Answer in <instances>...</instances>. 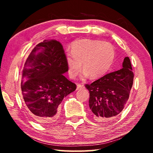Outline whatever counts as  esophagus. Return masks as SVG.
Masks as SVG:
<instances>
[{
	"mask_svg": "<svg viewBox=\"0 0 153 153\" xmlns=\"http://www.w3.org/2000/svg\"><path fill=\"white\" fill-rule=\"evenodd\" d=\"M83 88H84V86H83V85L80 84H77V90H82V89H83Z\"/></svg>",
	"mask_w": 153,
	"mask_h": 153,
	"instance_id": "34e87169",
	"label": "esophagus"
}]
</instances>
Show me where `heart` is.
Listing matches in <instances>:
<instances>
[{
	"label": "heart",
	"mask_w": 153,
	"mask_h": 153,
	"mask_svg": "<svg viewBox=\"0 0 153 153\" xmlns=\"http://www.w3.org/2000/svg\"><path fill=\"white\" fill-rule=\"evenodd\" d=\"M115 58V50L109 43L100 40L83 39L75 41L71 52L65 54L69 76L75 78L81 71L82 63L85 76L97 79L109 70Z\"/></svg>",
	"instance_id": "b5f03b06"
}]
</instances>
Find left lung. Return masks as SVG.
<instances>
[{
    "instance_id": "8db88e82",
    "label": "left lung",
    "mask_w": 153,
    "mask_h": 153,
    "mask_svg": "<svg viewBox=\"0 0 153 153\" xmlns=\"http://www.w3.org/2000/svg\"><path fill=\"white\" fill-rule=\"evenodd\" d=\"M133 80L131 62L126 56L120 70L86 85L90 92L89 107L95 120H108L121 112L129 98Z\"/></svg>"
}]
</instances>
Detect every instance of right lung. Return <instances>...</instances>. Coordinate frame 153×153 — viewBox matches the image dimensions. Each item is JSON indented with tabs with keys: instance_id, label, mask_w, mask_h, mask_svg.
I'll return each instance as SVG.
<instances>
[{
	"instance_id": "right-lung-1",
	"label": "right lung",
	"mask_w": 153,
	"mask_h": 153,
	"mask_svg": "<svg viewBox=\"0 0 153 153\" xmlns=\"http://www.w3.org/2000/svg\"><path fill=\"white\" fill-rule=\"evenodd\" d=\"M67 71L63 46L56 40H44L28 56L21 88L26 109L41 124L55 121L59 105L76 89L63 75Z\"/></svg>"
}]
</instances>
